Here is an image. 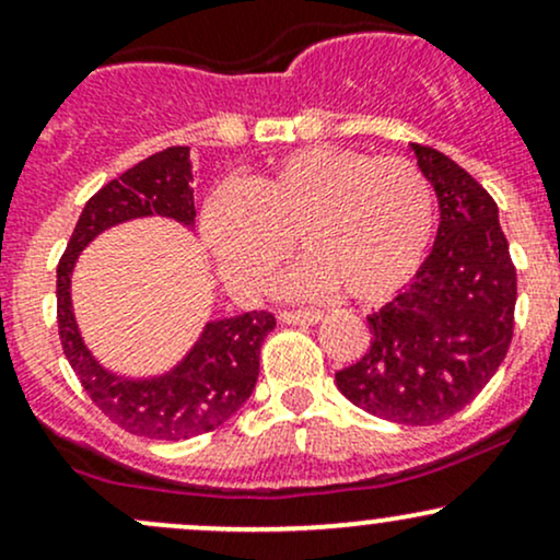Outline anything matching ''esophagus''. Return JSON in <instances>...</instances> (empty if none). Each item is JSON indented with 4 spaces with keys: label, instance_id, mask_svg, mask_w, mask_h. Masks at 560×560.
Masks as SVG:
<instances>
[{
    "label": "esophagus",
    "instance_id": "1",
    "mask_svg": "<svg viewBox=\"0 0 560 560\" xmlns=\"http://www.w3.org/2000/svg\"><path fill=\"white\" fill-rule=\"evenodd\" d=\"M279 318L284 320V324L313 326V324H318L320 318H324V313H320V311H281Z\"/></svg>",
    "mask_w": 560,
    "mask_h": 560
}]
</instances>
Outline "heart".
<instances>
[{
  "instance_id": "1",
  "label": "heart",
  "mask_w": 560,
  "mask_h": 560,
  "mask_svg": "<svg viewBox=\"0 0 560 560\" xmlns=\"http://www.w3.org/2000/svg\"><path fill=\"white\" fill-rule=\"evenodd\" d=\"M199 229L218 271L240 292L271 284L294 236L307 262L292 289H339L371 302L419 271L432 242L434 195L410 160L316 144L279 158L240 189L210 195Z\"/></svg>"
}]
</instances>
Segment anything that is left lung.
<instances>
[{"instance_id": "8db88e82", "label": "left lung", "mask_w": 560, "mask_h": 560, "mask_svg": "<svg viewBox=\"0 0 560 560\" xmlns=\"http://www.w3.org/2000/svg\"><path fill=\"white\" fill-rule=\"evenodd\" d=\"M440 199V229L413 284L369 316L371 347L337 371L365 413L429 427L464 410L503 363L513 339L516 266L498 205L447 155L413 144Z\"/></svg>"}]
</instances>
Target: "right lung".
Returning a JSON list of instances; mask_svg holds the SVG:
<instances>
[{
	"mask_svg": "<svg viewBox=\"0 0 560 560\" xmlns=\"http://www.w3.org/2000/svg\"><path fill=\"white\" fill-rule=\"evenodd\" d=\"M189 182V147H168L120 173L89 199L57 266V331L70 369L107 419L150 440H189L231 419L253 395L260 345L276 326L268 311L210 320L195 350L158 378L115 376L83 345L70 307V273L79 253L96 234L131 218L165 215L191 226L195 191Z\"/></svg>",
	"mask_w": 560,
	"mask_h": 560,
	"instance_id": "1",
	"label": "right lung"
}]
</instances>
